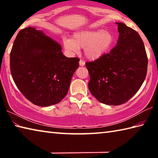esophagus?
Wrapping results in <instances>:
<instances>
[{
	"instance_id": "1",
	"label": "esophagus",
	"mask_w": 158,
	"mask_h": 158,
	"mask_svg": "<svg viewBox=\"0 0 158 158\" xmlns=\"http://www.w3.org/2000/svg\"><path fill=\"white\" fill-rule=\"evenodd\" d=\"M85 65V62L83 60H79V65L80 66H84Z\"/></svg>"
}]
</instances>
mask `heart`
I'll list each match as a JSON object with an SVG mask.
<instances>
[{
	"instance_id": "heart-1",
	"label": "heart",
	"mask_w": 158,
	"mask_h": 158,
	"mask_svg": "<svg viewBox=\"0 0 158 158\" xmlns=\"http://www.w3.org/2000/svg\"><path fill=\"white\" fill-rule=\"evenodd\" d=\"M114 35L109 31L82 30L74 33L73 38L64 37L63 46L67 52L76 53L84 48L85 56L95 60L105 55L114 43Z\"/></svg>"
}]
</instances>
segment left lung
<instances>
[{
	"mask_svg": "<svg viewBox=\"0 0 158 158\" xmlns=\"http://www.w3.org/2000/svg\"><path fill=\"white\" fill-rule=\"evenodd\" d=\"M119 37L110 52L86 62L90 92L101 103L120 105L135 95L146 79L148 58L137 31L116 23Z\"/></svg>",
	"mask_w": 158,
	"mask_h": 158,
	"instance_id": "left-lung-1",
	"label": "left lung"
}]
</instances>
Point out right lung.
I'll return each mask as SVG.
<instances>
[{"label": "right lung", "mask_w": 158, "mask_h": 158, "mask_svg": "<svg viewBox=\"0 0 158 158\" xmlns=\"http://www.w3.org/2000/svg\"><path fill=\"white\" fill-rule=\"evenodd\" d=\"M61 50L58 42L33 27L22 29L16 37L10 71L19 90L34 105H56L68 93L79 58L66 57Z\"/></svg>", "instance_id": "right-lung-1"}]
</instances>
